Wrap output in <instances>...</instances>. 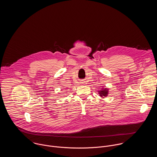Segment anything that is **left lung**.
Wrapping results in <instances>:
<instances>
[{
	"mask_svg": "<svg viewBox=\"0 0 157 157\" xmlns=\"http://www.w3.org/2000/svg\"><path fill=\"white\" fill-rule=\"evenodd\" d=\"M98 92H99L100 96L105 97L108 96V89L103 88V89L101 90L100 91H98Z\"/></svg>",
	"mask_w": 157,
	"mask_h": 157,
	"instance_id": "obj_1",
	"label": "left lung"
}]
</instances>
